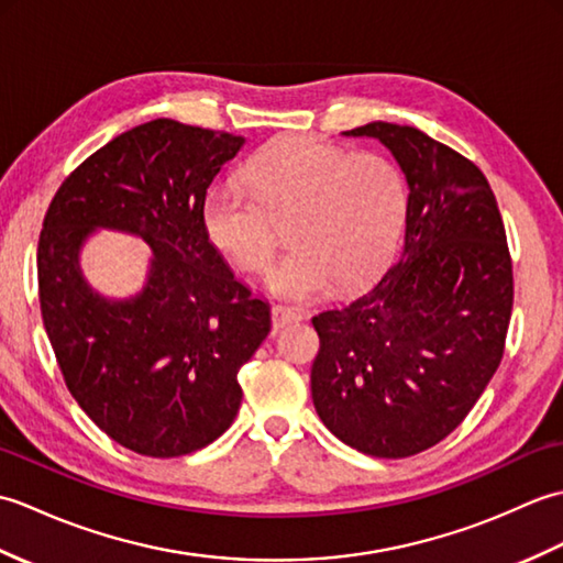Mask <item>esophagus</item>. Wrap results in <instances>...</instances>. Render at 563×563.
Returning <instances> with one entry per match:
<instances>
[{
  "label": "esophagus",
  "instance_id": "34e87169",
  "mask_svg": "<svg viewBox=\"0 0 563 563\" xmlns=\"http://www.w3.org/2000/svg\"><path fill=\"white\" fill-rule=\"evenodd\" d=\"M300 319H302V314L295 312V309H290V307L273 305V309H271V321H273V329L275 331L290 327V324H295V321H300Z\"/></svg>",
  "mask_w": 563,
  "mask_h": 563
}]
</instances>
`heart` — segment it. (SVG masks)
Returning <instances> with one entry per match:
<instances>
[{
    "label": "heart",
    "mask_w": 563,
    "mask_h": 563,
    "mask_svg": "<svg viewBox=\"0 0 563 563\" xmlns=\"http://www.w3.org/2000/svg\"><path fill=\"white\" fill-rule=\"evenodd\" d=\"M246 186H212L202 198V230L236 268L263 271L288 224L290 251L266 275L268 290L307 302L331 285L361 290L397 249L409 186L385 154H355L312 135L263 145L242 172Z\"/></svg>",
    "instance_id": "obj_1"
}]
</instances>
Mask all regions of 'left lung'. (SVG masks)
<instances>
[{
  "instance_id": "1",
  "label": "left lung",
  "mask_w": 563,
  "mask_h": 563,
  "mask_svg": "<svg viewBox=\"0 0 563 563\" xmlns=\"http://www.w3.org/2000/svg\"><path fill=\"white\" fill-rule=\"evenodd\" d=\"M409 184L399 258L373 290L312 319V399L333 435L399 460L457 428L500 365L512 263L479 166L411 125L367 123Z\"/></svg>"
}]
</instances>
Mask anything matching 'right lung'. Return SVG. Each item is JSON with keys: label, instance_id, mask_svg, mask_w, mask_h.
Returning a JSON list of instances; mask_svg holds the SVG:
<instances>
[{"label": "right lung", "instance_id": "right-lung-1", "mask_svg": "<svg viewBox=\"0 0 563 563\" xmlns=\"http://www.w3.org/2000/svg\"><path fill=\"white\" fill-rule=\"evenodd\" d=\"M242 145L157 118L84 159L45 212L38 297L59 373L106 435L145 457H181L232 426L239 369L271 331V307L202 230L208 186ZM93 225L153 246L140 296L106 301L80 278L78 249Z\"/></svg>", "mask_w": 563, "mask_h": 563}]
</instances>
